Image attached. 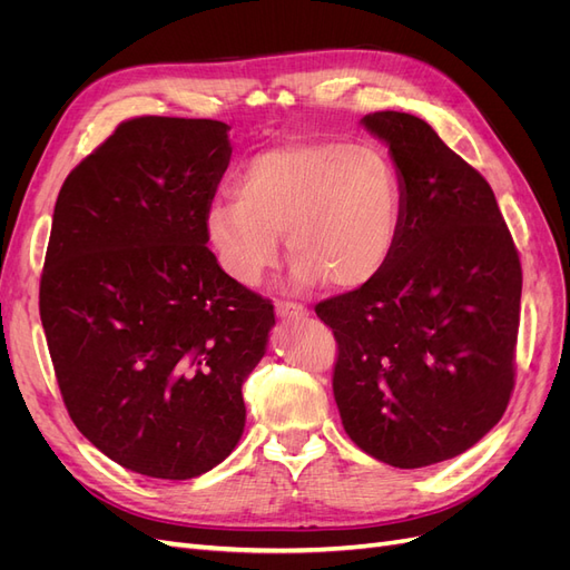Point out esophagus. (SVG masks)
Listing matches in <instances>:
<instances>
[{"mask_svg": "<svg viewBox=\"0 0 570 570\" xmlns=\"http://www.w3.org/2000/svg\"><path fill=\"white\" fill-rule=\"evenodd\" d=\"M275 314H278L281 318H299V316H306V306L297 304V302H285V299H278L275 302Z\"/></svg>", "mask_w": 570, "mask_h": 570, "instance_id": "1", "label": "esophagus"}]
</instances>
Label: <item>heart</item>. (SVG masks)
Here are the masks:
<instances>
[{
  "instance_id": "heart-1",
  "label": "heart",
  "mask_w": 570,
  "mask_h": 570,
  "mask_svg": "<svg viewBox=\"0 0 570 570\" xmlns=\"http://www.w3.org/2000/svg\"><path fill=\"white\" fill-rule=\"evenodd\" d=\"M235 202L206 212V235L233 281L256 285L281 254L295 278L354 289L394 254L402 228V180L373 142L302 140L254 154L233 183Z\"/></svg>"
}]
</instances>
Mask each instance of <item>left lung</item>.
Wrapping results in <instances>:
<instances>
[{
    "mask_svg": "<svg viewBox=\"0 0 570 570\" xmlns=\"http://www.w3.org/2000/svg\"><path fill=\"white\" fill-rule=\"evenodd\" d=\"M402 180V228L373 281L316 304L333 327L344 433L394 469H423L485 438L515 381L521 258L490 183L425 120L361 118Z\"/></svg>",
    "mask_w": 570,
    "mask_h": 570,
    "instance_id": "left-lung-1",
    "label": "left lung"
}]
</instances>
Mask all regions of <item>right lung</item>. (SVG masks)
Segmentation results:
<instances>
[{"label": "right lung", "mask_w": 570, "mask_h": 570, "mask_svg": "<svg viewBox=\"0 0 570 570\" xmlns=\"http://www.w3.org/2000/svg\"><path fill=\"white\" fill-rule=\"evenodd\" d=\"M212 118L124 120L61 185L40 318L68 416L124 469L187 480L245 430L273 304L206 247L230 161Z\"/></svg>", "instance_id": "add662e5"}]
</instances>
